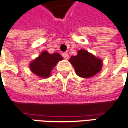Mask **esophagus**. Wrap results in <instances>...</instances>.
<instances>
[{
	"mask_svg": "<svg viewBox=\"0 0 128 128\" xmlns=\"http://www.w3.org/2000/svg\"><path fill=\"white\" fill-rule=\"evenodd\" d=\"M62 56H63V57L65 59H68L69 58V54L67 53H63L62 54Z\"/></svg>",
	"mask_w": 128,
	"mask_h": 128,
	"instance_id": "obj_1",
	"label": "esophagus"
}]
</instances>
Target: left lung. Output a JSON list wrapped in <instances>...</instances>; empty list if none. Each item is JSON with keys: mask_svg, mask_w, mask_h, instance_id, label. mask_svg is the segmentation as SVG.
I'll use <instances>...</instances> for the list:
<instances>
[{"mask_svg": "<svg viewBox=\"0 0 128 128\" xmlns=\"http://www.w3.org/2000/svg\"><path fill=\"white\" fill-rule=\"evenodd\" d=\"M74 66L76 74L83 78H90L101 71L102 61L86 50L80 49L76 56H72L69 60Z\"/></svg>", "mask_w": 128, "mask_h": 128, "instance_id": "obj_1", "label": "left lung"}]
</instances>
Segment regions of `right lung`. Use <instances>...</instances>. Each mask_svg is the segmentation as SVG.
Listing matches in <instances>:
<instances>
[{"instance_id":"right-lung-1","label":"right lung","mask_w":128,"mask_h":128,"mask_svg":"<svg viewBox=\"0 0 128 128\" xmlns=\"http://www.w3.org/2000/svg\"><path fill=\"white\" fill-rule=\"evenodd\" d=\"M62 59V56L58 53L51 54L48 53L47 51H44L31 62L29 67L31 72L36 76L42 78H47L50 76L51 72L54 67Z\"/></svg>"}]
</instances>
